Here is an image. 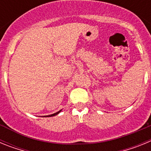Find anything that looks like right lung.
<instances>
[{
	"mask_svg": "<svg viewBox=\"0 0 151 151\" xmlns=\"http://www.w3.org/2000/svg\"><path fill=\"white\" fill-rule=\"evenodd\" d=\"M61 110H59V111H58V112H57V113H54V114H51V115H49V116H44V117H51V116H54L57 115V114H59V113H60V112H61Z\"/></svg>",
	"mask_w": 151,
	"mask_h": 151,
	"instance_id": "add662e5",
	"label": "right lung"
}]
</instances>
